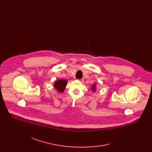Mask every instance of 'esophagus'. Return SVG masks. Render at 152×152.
<instances>
[{
  "label": "esophagus",
  "instance_id": "esophagus-1",
  "mask_svg": "<svg viewBox=\"0 0 152 152\" xmlns=\"http://www.w3.org/2000/svg\"><path fill=\"white\" fill-rule=\"evenodd\" d=\"M79 81H80L81 83H83V81H84V79H80L79 80Z\"/></svg>",
  "mask_w": 152,
  "mask_h": 152
}]
</instances>
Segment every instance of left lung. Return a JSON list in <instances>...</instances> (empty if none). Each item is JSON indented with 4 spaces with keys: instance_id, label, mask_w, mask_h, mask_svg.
<instances>
[{
    "instance_id": "1",
    "label": "left lung",
    "mask_w": 152,
    "mask_h": 152,
    "mask_svg": "<svg viewBox=\"0 0 152 152\" xmlns=\"http://www.w3.org/2000/svg\"><path fill=\"white\" fill-rule=\"evenodd\" d=\"M96 86L95 84H93L92 86L91 87V89H92V91L94 92L96 91Z\"/></svg>"
}]
</instances>
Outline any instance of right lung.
<instances>
[{
    "instance_id": "right-lung-1",
    "label": "right lung",
    "mask_w": 152,
    "mask_h": 152,
    "mask_svg": "<svg viewBox=\"0 0 152 152\" xmlns=\"http://www.w3.org/2000/svg\"><path fill=\"white\" fill-rule=\"evenodd\" d=\"M67 80L65 79L58 80L54 83V87L58 92L63 93L65 89L67 84Z\"/></svg>"
}]
</instances>
